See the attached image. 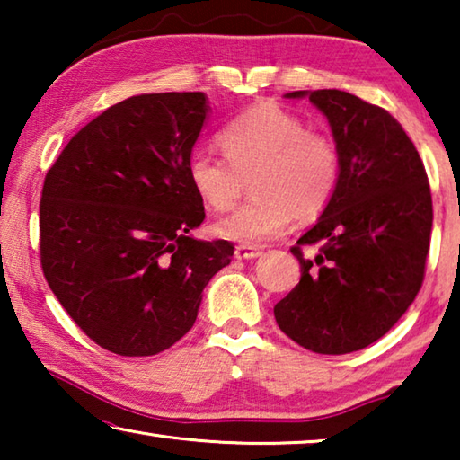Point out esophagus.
Returning a JSON list of instances; mask_svg holds the SVG:
<instances>
[{
  "instance_id": "esophagus-1",
  "label": "esophagus",
  "mask_w": 460,
  "mask_h": 460,
  "mask_svg": "<svg viewBox=\"0 0 460 460\" xmlns=\"http://www.w3.org/2000/svg\"><path fill=\"white\" fill-rule=\"evenodd\" d=\"M260 255H261V252L253 245H237L235 247L237 260H255V258H260Z\"/></svg>"
}]
</instances>
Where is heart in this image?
<instances>
[{
  "label": "heart",
  "mask_w": 460,
  "mask_h": 460,
  "mask_svg": "<svg viewBox=\"0 0 460 460\" xmlns=\"http://www.w3.org/2000/svg\"><path fill=\"white\" fill-rule=\"evenodd\" d=\"M225 158L197 150L186 178L199 200L223 213L235 205L249 178L253 197L215 223V233L241 245L282 235L292 217L314 219L334 197L341 154L331 136L306 129L298 115L271 101L249 105L219 131Z\"/></svg>",
  "instance_id": "b5f03b06"
}]
</instances>
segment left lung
Listing matches in <instances>:
<instances>
[{"label":"left lung","instance_id":"obj_1","mask_svg":"<svg viewBox=\"0 0 460 460\" xmlns=\"http://www.w3.org/2000/svg\"><path fill=\"white\" fill-rule=\"evenodd\" d=\"M306 95L331 123L341 181L321 219L290 249L302 276L274 316L308 351L345 355L384 337L422 288L430 184L416 146L385 109L337 89L286 97ZM313 244L317 253L305 256Z\"/></svg>","mask_w":460,"mask_h":460}]
</instances>
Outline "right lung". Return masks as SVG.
<instances>
[{
	"label": "right lung",
	"instance_id": "add662e5",
	"mask_svg": "<svg viewBox=\"0 0 460 460\" xmlns=\"http://www.w3.org/2000/svg\"><path fill=\"white\" fill-rule=\"evenodd\" d=\"M208 111L205 93H150L105 109L46 172L40 261L46 282L99 347L147 357L197 321L202 290L233 243L190 231L205 207L186 162Z\"/></svg>",
	"mask_w": 460,
	"mask_h": 460
}]
</instances>
